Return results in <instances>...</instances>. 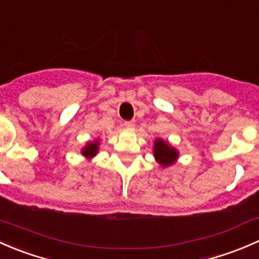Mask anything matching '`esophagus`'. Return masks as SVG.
I'll return each instance as SVG.
<instances>
[{
	"mask_svg": "<svg viewBox=\"0 0 259 259\" xmlns=\"http://www.w3.org/2000/svg\"><path fill=\"white\" fill-rule=\"evenodd\" d=\"M123 126L126 127V128H128V130H132L133 127H135V122H133V121H124Z\"/></svg>",
	"mask_w": 259,
	"mask_h": 259,
	"instance_id": "esophagus-1",
	"label": "esophagus"
}]
</instances>
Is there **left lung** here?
Returning <instances> with one entry per match:
<instances>
[{
    "label": "left lung",
    "mask_w": 259,
    "mask_h": 259,
    "mask_svg": "<svg viewBox=\"0 0 259 259\" xmlns=\"http://www.w3.org/2000/svg\"><path fill=\"white\" fill-rule=\"evenodd\" d=\"M154 157L162 166H169L177 158L178 153L175 148H172L167 142H163L162 140H157L154 142Z\"/></svg>",
    "instance_id": "8db88e82"
}]
</instances>
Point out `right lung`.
<instances>
[{
    "mask_svg": "<svg viewBox=\"0 0 259 259\" xmlns=\"http://www.w3.org/2000/svg\"><path fill=\"white\" fill-rule=\"evenodd\" d=\"M97 148H98L97 141H95V142H91L86 146V147L83 148V151H82V154H83V156H86V157H93L96 153H97Z\"/></svg>",
    "mask_w": 259,
    "mask_h": 259,
    "instance_id": "add662e5",
    "label": "right lung"
}]
</instances>
